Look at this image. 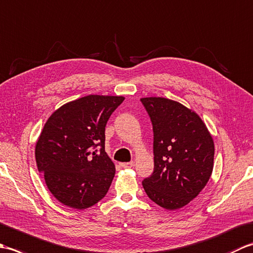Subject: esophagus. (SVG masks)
Listing matches in <instances>:
<instances>
[{
    "label": "esophagus",
    "mask_w": 253,
    "mask_h": 253,
    "mask_svg": "<svg viewBox=\"0 0 253 253\" xmlns=\"http://www.w3.org/2000/svg\"><path fill=\"white\" fill-rule=\"evenodd\" d=\"M121 166H123L124 169H131L132 166H135V162H133V161H130V162H124L121 163Z\"/></svg>",
    "instance_id": "1"
}]
</instances>
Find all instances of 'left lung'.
I'll use <instances>...</instances> for the list:
<instances>
[{
  "mask_svg": "<svg viewBox=\"0 0 253 253\" xmlns=\"http://www.w3.org/2000/svg\"><path fill=\"white\" fill-rule=\"evenodd\" d=\"M153 126L154 170L143 179L148 197L166 210L187 206L213 170L214 141L195 111L160 96L142 98Z\"/></svg>",
  "mask_w": 253,
  "mask_h": 253,
  "instance_id": "8db88e82",
  "label": "left lung"
}]
</instances>
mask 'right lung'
Here are the masks:
<instances>
[{"mask_svg": "<svg viewBox=\"0 0 253 253\" xmlns=\"http://www.w3.org/2000/svg\"><path fill=\"white\" fill-rule=\"evenodd\" d=\"M125 100L90 94L62 105L44 124L36 162L47 189L64 206L84 210L109 191L115 165L105 152V126Z\"/></svg>", "mask_w": 253, "mask_h": 253, "instance_id": "add662e5", "label": "right lung"}]
</instances>
